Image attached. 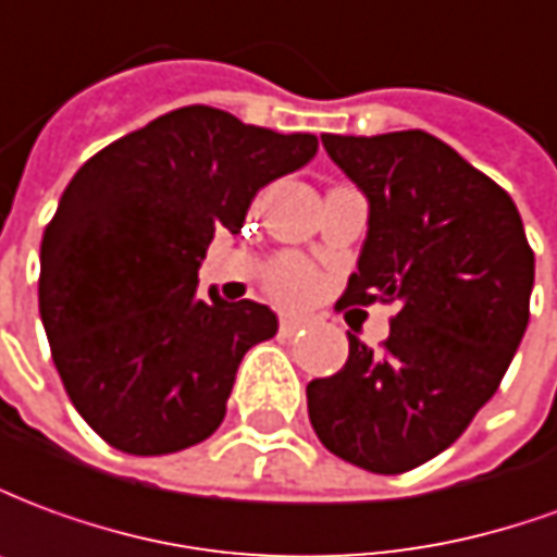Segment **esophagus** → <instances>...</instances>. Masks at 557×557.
<instances>
[{
  "mask_svg": "<svg viewBox=\"0 0 557 557\" xmlns=\"http://www.w3.org/2000/svg\"><path fill=\"white\" fill-rule=\"evenodd\" d=\"M302 326H309V318H302V314H282V321H278L282 335H294Z\"/></svg>",
  "mask_w": 557,
  "mask_h": 557,
  "instance_id": "1",
  "label": "esophagus"
}]
</instances>
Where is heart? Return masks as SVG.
<instances>
[{
    "instance_id": "1",
    "label": "heart",
    "mask_w": 557,
    "mask_h": 557,
    "mask_svg": "<svg viewBox=\"0 0 557 557\" xmlns=\"http://www.w3.org/2000/svg\"><path fill=\"white\" fill-rule=\"evenodd\" d=\"M270 290L282 299H302L309 297L314 287V275L311 270L297 258H285L275 270L270 272Z\"/></svg>"
}]
</instances>
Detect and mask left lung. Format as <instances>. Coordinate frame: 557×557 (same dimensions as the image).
<instances>
[{
	"label": "left lung",
	"instance_id": "8db88e82",
	"mask_svg": "<svg viewBox=\"0 0 557 557\" xmlns=\"http://www.w3.org/2000/svg\"><path fill=\"white\" fill-rule=\"evenodd\" d=\"M369 203L342 306L398 302L384 348L348 333V362L306 386L338 459L401 474L456 441L495 396L528 326L534 251L510 195L425 132L323 134Z\"/></svg>",
	"mask_w": 557,
	"mask_h": 557
}]
</instances>
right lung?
Instances as JSON below:
<instances>
[{
    "label": "right lung",
    "mask_w": 557,
    "mask_h": 557,
    "mask_svg": "<svg viewBox=\"0 0 557 557\" xmlns=\"http://www.w3.org/2000/svg\"><path fill=\"white\" fill-rule=\"evenodd\" d=\"M314 156V134L191 104L74 173L41 239L38 309L71 405L110 447L164 456L222 425L239 362L278 318L215 287L200 297V260L215 231L239 234L263 185Z\"/></svg>",
    "instance_id": "obj_1"
}]
</instances>
